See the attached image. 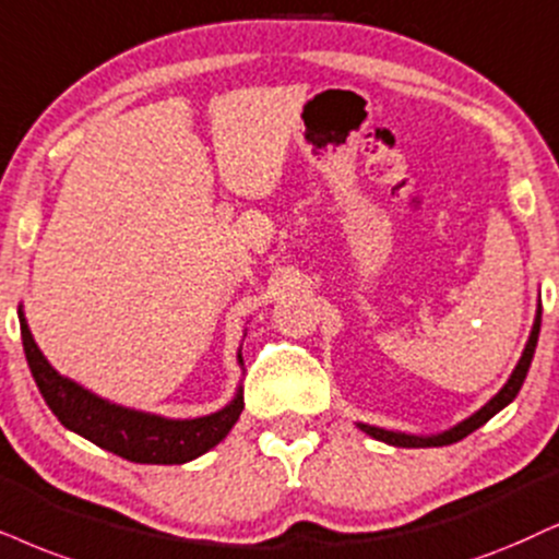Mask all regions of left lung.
<instances>
[{"mask_svg":"<svg viewBox=\"0 0 559 559\" xmlns=\"http://www.w3.org/2000/svg\"><path fill=\"white\" fill-rule=\"evenodd\" d=\"M539 328H542V304H536V317H534V324H532V332H528V341L524 345V353H521L519 364H515V369L511 371V377L503 386H500V392L492 397L490 402H485L483 407L477 409V413H472L467 420L456 423L454 428L443 430V433H433V436H415V433H402V430H386V428H377V426H366V423H356L358 428L364 430L366 436L377 438L381 443H390V447H397V449H430V447H449V443H456L462 441V438H467L472 430H477L479 426H485L487 420L492 418V415H498L500 409L511 405L515 400V394H519L521 384H524L526 373H528V366H532V358H534V350H536V341H539Z\"/></svg>","mask_w":559,"mask_h":559,"instance_id":"obj_1","label":"left lung"}]
</instances>
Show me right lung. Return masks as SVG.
<instances>
[{
	"mask_svg": "<svg viewBox=\"0 0 559 559\" xmlns=\"http://www.w3.org/2000/svg\"><path fill=\"white\" fill-rule=\"evenodd\" d=\"M17 317L27 366L46 405L63 428L87 438L95 447L136 464H186L224 441L239 420L245 407L242 384L227 405L201 418H165L157 413L116 405L56 371L27 328L23 304L17 307ZM237 364L245 369L242 353H237Z\"/></svg>",
	"mask_w": 559,
	"mask_h": 559,
	"instance_id": "add662e5",
	"label": "right lung"
}]
</instances>
